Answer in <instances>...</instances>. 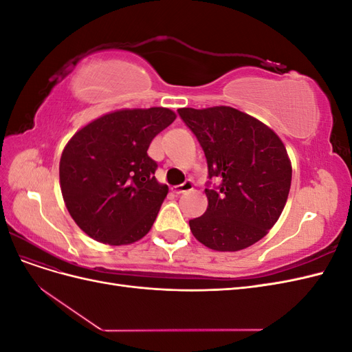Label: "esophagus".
<instances>
[{"instance_id": "esophagus-1", "label": "esophagus", "mask_w": 352, "mask_h": 352, "mask_svg": "<svg viewBox=\"0 0 352 352\" xmlns=\"http://www.w3.org/2000/svg\"><path fill=\"white\" fill-rule=\"evenodd\" d=\"M194 189V184L190 182V180H186V182H184L182 185H177L173 188L175 194H184V192H188V190H192Z\"/></svg>"}]
</instances>
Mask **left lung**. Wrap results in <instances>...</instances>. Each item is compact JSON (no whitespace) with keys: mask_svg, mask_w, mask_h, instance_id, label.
Segmentation results:
<instances>
[{"mask_svg":"<svg viewBox=\"0 0 352 352\" xmlns=\"http://www.w3.org/2000/svg\"><path fill=\"white\" fill-rule=\"evenodd\" d=\"M207 158L208 207L189 220L192 235L214 251H239L267 235L280 217L291 189L292 166L280 138L236 109H179Z\"/></svg>","mask_w":352,"mask_h":352,"instance_id":"8db88e82","label":"left lung"}]
</instances>
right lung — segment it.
Segmentation results:
<instances>
[{"instance_id":"right-lung-1","label":"right lung","mask_w":352,"mask_h":352,"mask_svg":"<svg viewBox=\"0 0 352 352\" xmlns=\"http://www.w3.org/2000/svg\"><path fill=\"white\" fill-rule=\"evenodd\" d=\"M176 119L164 107L104 114L72 136L60 158L63 199L92 239L127 245L150 232L168 186L157 182L146 151Z\"/></svg>"}]
</instances>
